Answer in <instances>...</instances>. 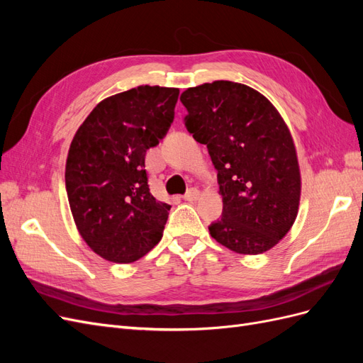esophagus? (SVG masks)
Wrapping results in <instances>:
<instances>
[{
  "label": "esophagus",
  "mask_w": 363,
  "mask_h": 363,
  "mask_svg": "<svg viewBox=\"0 0 363 363\" xmlns=\"http://www.w3.org/2000/svg\"><path fill=\"white\" fill-rule=\"evenodd\" d=\"M183 199H184L186 201H196V200L200 199V191H199V189H189L188 192L184 194Z\"/></svg>",
  "instance_id": "34e87169"
}]
</instances>
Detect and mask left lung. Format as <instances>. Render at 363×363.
Returning <instances> with one entry per match:
<instances>
[{
    "mask_svg": "<svg viewBox=\"0 0 363 363\" xmlns=\"http://www.w3.org/2000/svg\"><path fill=\"white\" fill-rule=\"evenodd\" d=\"M184 127L207 145L223 216L211 236L239 255H260L286 236L298 213L301 175L291 131L267 96L216 80L186 89Z\"/></svg>",
    "mask_w": 363,
    "mask_h": 363,
    "instance_id": "8db88e82",
    "label": "left lung"
}]
</instances>
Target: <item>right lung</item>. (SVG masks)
I'll list each match as a JSON object with an SVG mask.
<instances>
[{"label": "right lung", "instance_id": "obj_1", "mask_svg": "<svg viewBox=\"0 0 363 363\" xmlns=\"http://www.w3.org/2000/svg\"><path fill=\"white\" fill-rule=\"evenodd\" d=\"M179 94L145 84L112 95L74 135L65 168L74 223L108 262H135L162 239L171 206L151 195L145 155L167 135Z\"/></svg>", "mask_w": 363, "mask_h": 363}]
</instances>
